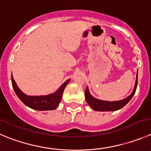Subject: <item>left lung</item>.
I'll return each instance as SVG.
<instances>
[{"label": "left lung", "mask_w": 151, "mask_h": 151, "mask_svg": "<svg viewBox=\"0 0 151 151\" xmlns=\"http://www.w3.org/2000/svg\"><path fill=\"white\" fill-rule=\"evenodd\" d=\"M138 84V72L136 74V83H135L134 88L133 91H132L130 95L128 97H127L124 99H122L121 101H102V100L97 99V98H94L92 95L90 94L89 90H88V87L87 86L85 91V98L86 101L88 103L90 107L95 111H99V112H108V111H116L118 109H122L124 107L128 102L131 100V98H133L135 92H136V88H137Z\"/></svg>", "instance_id": "left-lung-1"}]
</instances>
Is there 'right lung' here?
I'll return each mask as SVG.
<instances>
[{
  "label": "right lung",
  "mask_w": 151,
  "mask_h": 151,
  "mask_svg": "<svg viewBox=\"0 0 151 151\" xmlns=\"http://www.w3.org/2000/svg\"><path fill=\"white\" fill-rule=\"evenodd\" d=\"M71 79L66 80L65 82L56 90L55 92L47 95H40V96H30L27 95L21 91L18 87L16 83L14 80L12 74V84L13 89L18 98L27 106L31 109H36L39 111L53 110L56 109L61 101L63 93L65 88L68 83Z\"/></svg>",
  "instance_id": "1"
}]
</instances>
